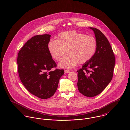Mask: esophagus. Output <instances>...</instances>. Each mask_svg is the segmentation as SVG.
<instances>
[{
  "mask_svg": "<svg viewBox=\"0 0 130 130\" xmlns=\"http://www.w3.org/2000/svg\"><path fill=\"white\" fill-rule=\"evenodd\" d=\"M70 72V70H65V73H69Z\"/></svg>",
  "mask_w": 130,
  "mask_h": 130,
  "instance_id": "obj_1",
  "label": "esophagus"
}]
</instances>
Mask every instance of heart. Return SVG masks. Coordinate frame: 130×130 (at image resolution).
I'll list each match as a JSON object with an SVG mask.
<instances>
[{
    "label": "heart",
    "instance_id": "b5f03b06",
    "mask_svg": "<svg viewBox=\"0 0 130 130\" xmlns=\"http://www.w3.org/2000/svg\"><path fill=\"white\" fill-rule=\"evenodd\" d=\"M98 41L95 37L72 31L60 33L56 40H51L48 44L50 55L59 61L67 50L68 56L59 63L61 68L71 69L79 62L83 64L91 60L95 54Z\"/></svg>",
    "mask_w": 130,
    "mask_h": 130
}]
</instances>
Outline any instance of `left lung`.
<instances>
[{"label":"left lung","instance_id":"1","mask_svg":"<svg viewBox=\"0 0 130 130\" xmlns=\"http://www.w3.org/2000/svg\"><path fill=\"white\" fill-rule=\"evenodd\" d=\"M89 28L94 33L98 48L93 58L77 71V87L81 93L92 98L101 93L111 81L115 58L111 46L104 34L96 28Z\"/></svg>","mask_w":130,"mask_h":130}]
</instances>
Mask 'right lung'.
<instances>
[{
    "mask_svg": "<svg viewBox=\"0 0 130 130\" xmlns=\"http://www.w3.org/2000/svg\"><path fill=\"white\" fill-rule=\"evenodd\" d=\"M51 35H37L29 40L19 51L17 63L19 78L27 90L41 99L56 93L64 70L52 68L56 64L48 50Z\"/></svg>",
    "mask_w": 130,
    "mask_h": 130,
    "instance_id": "add662e5",
    "label": "right lung"
}]
</instances>
